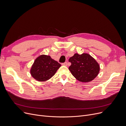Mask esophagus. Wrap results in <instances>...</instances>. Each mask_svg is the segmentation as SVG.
<instances>
[{
    "instance_id": "1",
    "label": "esophagus",
    "mask_w": 126,
    "mask_h": 126,
    "mask_svg": "<svg viewBox=\"0 0 126 126\" xmlns=\"http://www.w3.org/2000/svg\"><path fill=\"white\" fill-rule=\"evenodd\" d=\"M62 65H64V66H67V62H64V63H62Z\"/></svg>"
}]
</instances>
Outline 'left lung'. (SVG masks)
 Masks as SVG:
<instances>
[{
	"label": "left lung",
	"instance_id": "8db88e82",
	"mask_svg": "<svg viewBox=\"0 0 126 126\" xmlns=\"http://www.w3.org/2000/svg\"><path fill=\"white\" fill-rule=\"evenodd\" d=\"M71 74L80 82H89L94 80L100 72V65L89 54H75L69 59Z\"/></svg>",
	"mask_w": 126,
	"mask_h": 126
}]
</instances>
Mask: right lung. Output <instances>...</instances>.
I'll use <instances>...</instances> for the list:
<instances>
[{"instance_id":"1","label":"right lung","mask_w":126,"mask_h":126,"mask_svg":"<svg viewBox=\"0 0 126 126\" xmlns=\"http://www.w3.org/2000/svg\"><path fill=\"white\" fill-rule=\"evenodd\" d=\"M61 66L50 56L42 55L36 59L31 69V74L37 81H46L55 75Z\"/></svg>"}]
</instances>
